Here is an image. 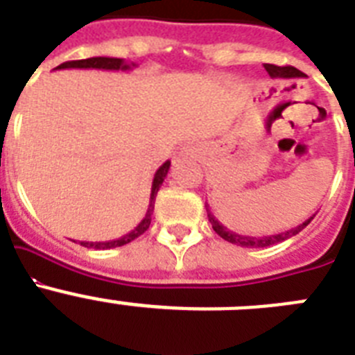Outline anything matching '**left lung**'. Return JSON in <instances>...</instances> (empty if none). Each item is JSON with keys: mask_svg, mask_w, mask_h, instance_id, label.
Masks as SVG:
<instances>
[{"mask_svg": "<svg viewBox=\"0 0 355 355\" xmlns=\"http://www.w3.org/2000/svg\"><path fill=\"white\" fill-rule=\"evenodd\" d=\"M265 69L272 78H300V76H304V72H300L299 69L291 67V65L279 67V65H274V64H265ZM206 211H208V218L213 225V231H215L218 236L224 238V240L229 241V243H234V245H240V247H247V249H261V247H270V245H275V243H279V241L288 240V238L295 236V234H299L300 231H302V229L313 220V216H315L313 215L311 218H307L306 222H302V224L297 225V227L290 229V231H284V233L256 238V236H243V234H236V233H233V231H229L227 227H224L220 222L216 220L215 216H213V213L209 211L208 206H206Z\"/></svg>", "mask_w": 355, "mask_h": 355, "instance_id": "8db88e82", "label": "left lung"}]
</instances>
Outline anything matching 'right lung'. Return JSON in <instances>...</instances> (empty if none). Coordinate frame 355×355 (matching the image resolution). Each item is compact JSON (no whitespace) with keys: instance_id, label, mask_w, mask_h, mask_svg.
Instances as JSON below:
<instances>
[{"instance_id":"obj_1","label":"right lung","mask_w":355,"mask_h":355,"mask_svg":"<svg viewBox=\"0 0 355 355\" xmlns=\"http://www.w3.org/2000/svg\"><path fill=\"white\" fill-rule=\"evenodd\" d=\"M135 67V64H126L122 58H110V56H94V58H87V60H72V62H64L56 69H105V71H128V69ZM171 168V162H165L162 167L156 171L155 180H153V188H150V199H149V208H147L146 216L144 220L140 222L133 231H130L124 236L117 238V240L110 241H80L83 247H90V249H114V247H122L133 241L135 238H139L140 234H144L149 229L150 224V215H153V209H155V200L156 193H158L159 187L167 178V172Z\"/></svg>"}]
</instances>
